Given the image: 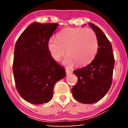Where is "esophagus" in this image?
I'll return each instance as SVG.
<instances>
[{"label":"esophagus","mask_w":128,"mask_h":128,"mask_svg":"<svg viewBox=\"0 0 128 128\" xmlns=\"http://www.w3.org/2000/svg\"><path fill=\"white\" fill-rule=\"evenodd\" d=\"M66 73L67 75L68 74H71V73H72V70H68V69H66Z\"/></svg>","instance_id":"34e87169"}]
</instances>
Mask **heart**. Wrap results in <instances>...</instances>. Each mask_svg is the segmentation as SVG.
Wrapping results in <instances>:
<instances>
[{
	"instance_id": "1",
	"label": "heart",
	"mask_w": 128,
	"mask_h": 128,
	"mask_svg": "<svg viewBox=\"0 0 128 128\" xmlns=\"http://www.w3.org/2000/svg\"><path fill=\"white\" fill-rule=\"evenodd\" d=\"M48 51L52 59L59 62L66 54L63 63L68 66L76 64L83 66L90 63L98 50V40L95 32L89 28H69L62 30L48 42Z\"/></svg>"
}]
</instances>
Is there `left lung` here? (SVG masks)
Wrapping results in <instances>:
<instances>
[{
  "instance_id": "left-lung-1",
  "label": "left lung",
  "mask_w": 128,
  "mask_h": 128,
  "mask_svg": "<svg viewBox=\"0 0 128 128\" xmlns=\"http://www.w3.org/2000/svg\"><path fill=\"white\" fill-rule=\"evenodd\" d=\"M98 40V50L94 60L85 67L73 70L78 81L72 88L76 100L84 104L96 103L111 88L114 59L111 42L100 28L88 23Z\"/></svg>"
}]
</instances>
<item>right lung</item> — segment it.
<instances>
[{"mask_svg":"<svg viewBox=\"0 0 128 128\" xmlns=\"http://www.w3.org/2000/svg\"><path fill=\"white\" fill-rule=\"evenodd\" d=\"M58 24L33 22L17 40L14 47L13 73L22 98L34 104L47 103L53 96L55 83L66 76L48 51V42Z\"/></svg>","mask_w":128,"mask_h":128,"instance_id":"obj_1","label":"right lung"}]
</instances>
